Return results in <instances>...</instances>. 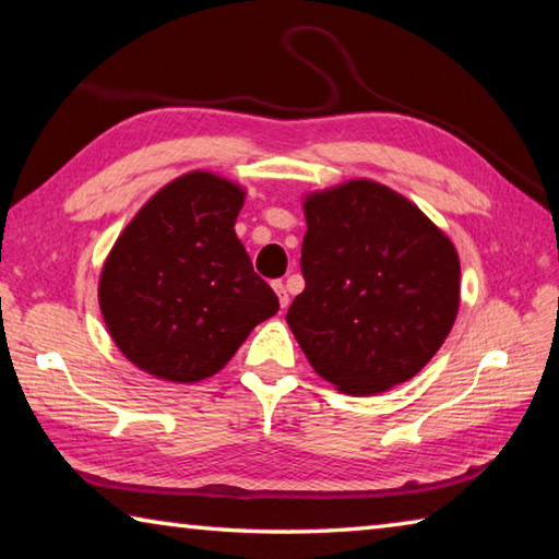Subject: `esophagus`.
Returning <instances> with one entry per match:
<instances>
[{"mask_svg":"<svg viewBox=\"0 0 559 559\" xmlns=\"http://www.w3.org/2000/svg\"><path fill=\"white\" fill-rule=\"evenodd\" d=\"M273 290L278 293V302H281V308H288L290 298H288V290H286V286H283V281H273Z\"/></svg>","mask_w":559,"mask_h":559,"instance_id":"obj_1","label":"esophagus"}]
</instances>
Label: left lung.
<instances>
[{"mask_svg": "<svg viewBox=\"0 0 559 559\" xmlns=\"http://www.w3.org/2000/svg\"><path fill=\"white\" fill-rule=\"evenodd\" d=\"M288 325L308 362L347 394L402 384L437 355L459 310L453 243L370 179L308 197Z\"/></svg>", "mask_w": 559, "mask_h": 559, "instance_id": "obj_1", "label": "left lung"}]
</instances>
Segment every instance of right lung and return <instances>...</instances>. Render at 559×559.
<instances>
[{"instance_id": "1", "label": "right lung", "mask_w": 559, "mask_h": 559, "mask_svg": "<svg viewBox=\"0 0 559 559\" xmlns=\"http://www.w3.org/2000/svg\"><path fill=\"white\" fill-rule=\"evenodd\" d=\"M241 206L236 185L189 173L159 189L120 234L98 298L130 362L169 382H200L278 313V296L236 239Z\"/></svg>"}]
</instances>
